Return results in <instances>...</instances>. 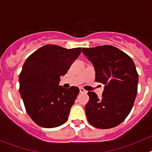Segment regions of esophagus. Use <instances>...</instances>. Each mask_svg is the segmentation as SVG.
Returning <instances> with one entry per match:
<instances>
[{"label": "esophagus", "instance_id": "1", "mask_svg": "<svg viewBox=\"0 0 152 152\" xmlns=\"http://www.w3.org/2000/svg\"><path fill=\"white\" fill-rule=\"evenodd\" d=\"M80 94H87V91L83 88H80Z\"/></svg>", "mask_w": 152, "mask_h": 152}]
</instances>
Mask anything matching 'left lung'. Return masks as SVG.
I'll list each match as a JSON object with an SVG mask.
<instances>
[{"mask_svg":"<svg viewBox=\"0 0 152 152\" xmlns=\"http://www.w3.org/2000/svg\"><path fill=\"white\" fill-rule=\"evenodd\" d=\"M93 63L96 82L105 84L100 98L88 92L85 106L87 118L94 127L113 128L125 120L133 107L138 89L139 75L131 57L113 45L82 49Z\"/></svg>","mask_w":152,"mask_h":152,"instance_id":"left-lung-1","label":"left lung"}]
</instances>
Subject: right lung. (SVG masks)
Returning <instances> with one entry per match:
<instances>
[{
    "mask_svg": "<svg viewBox=\"0 0 152 152\" xmlns=\"http://www.w3.org/2000/svg\"><path fill=\"white\" fill-rule=\"evenodd\" d=\"M80 52L81 48L67 49L49 44L26 58L19 77V90L28 115L38 126L54 128L68 120L79 88L65 89L58 83Z\"/></svg>",
    "mask_w": 152,
    "mask_h": 152,
    "instance_id": "obj_1",
    "label": "right lung"
}]
</instances>
